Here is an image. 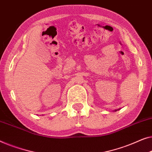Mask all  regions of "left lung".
<instances>
[{"label": "left lung", "instance_id": "obj_1", "mask_svg": "<svg viewBox=\"0 0 152 152\" xmlns=\"http://www.w3.org/2000/svg\"><path fill=\"white\" fill-rule=\"evenodd\" d=\"M120 110V109H118V110H114V111H115V112H116L117 110Z\"/></svg>", "mask_w": 152, "mask_h": 152}]
</instances>
